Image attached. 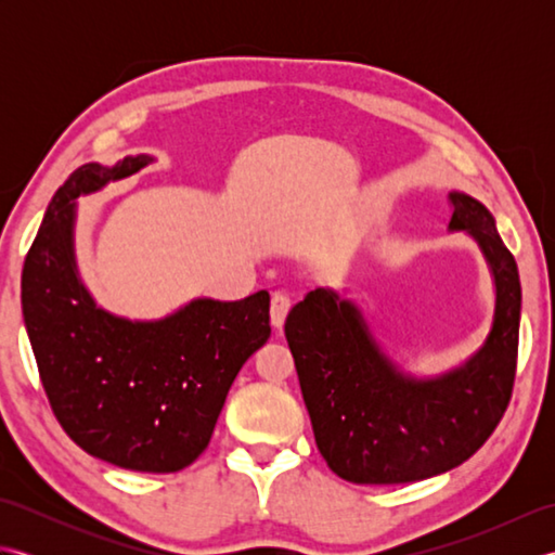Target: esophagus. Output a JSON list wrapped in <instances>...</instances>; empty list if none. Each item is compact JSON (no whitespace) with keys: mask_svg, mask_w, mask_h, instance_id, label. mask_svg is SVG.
I'll use <instances>...</instances> for the list:
<instances>
[{"mask_svg":"<svg viewBox=\"0 0 555 555\" xmlns=\"http://www.w3.org/2000/svg\"><path fill=\"white\" fill-rule=\"evenodd\" d=\"M288 310H291V298L286 296V293H274V296H271V310H269L271 326H276V328L284 326Z\"/></svg>","mask_w":555,"mask_h":555,"instance_id":"obj_1","label":"esophagus"}]
</instances>
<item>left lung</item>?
Here are the masks:
<instances>
[{
  "mask_svg": "<svg viewBox=\"0 0 555 555\" xmlns=\"http://www.w3.org/2000/svg\"><path fill=\"white\" fill-rule=\"evenodd\" d=\"M448 231L469 235L489 267L493 317L481 346L441 374H412L376 340L356 300L314 288L286 317L302 400L326 465L352 485H403L448 473L496 429L511 400L522 291L496 219L451 193Z\"/></svg>",
  "mask_w": 555,
  "mask_h": 555,
  "instance_id": "8db88e82",
  "label": "left lung"
}]
</instances>
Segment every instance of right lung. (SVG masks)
Instances as JSON below:
<instances>
[{"instance_id": "1", "label": "right lung", "mask_w": 555, "mask_h": 555, "mask_svg": "<svg viewBox=\"0 0 555 555\" xmlns=\"http://www.w3.org/2000/svg\"><path fill=\"white\" fill-rule=\"evenodd\" d=\"M155 162H90L44 211L21 276V308L56 420L82 451L135 473H179L205 451L229 388L267 344L269 293L193 298L159 320H128L92 296L76 255L78 197Z\"/></svg>"}]
</instances>
